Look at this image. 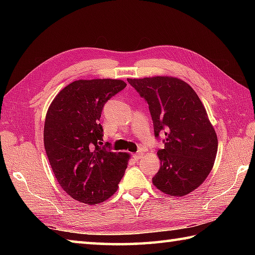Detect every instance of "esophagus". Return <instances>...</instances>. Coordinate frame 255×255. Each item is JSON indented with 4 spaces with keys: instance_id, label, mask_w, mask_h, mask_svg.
I'll return each instance as SVG.
<instances>
[{
    "instance_id": "esophagus-1",
    "label": "esophagus",
    "mask_w": 255,
    "mask_h": 255,
    "mask_svg": "<svg viewBox=\"0 0 255 255\" xmlns=\"http://www.w3.org/2000/svg\"><path fill=\"white\" fill-rule=\"evenodd\" d=\"M142 154H143L142 151H138V152H137L136 154H133V158L136 159V160H139V159L142 158Z\"/></svg>"
}]
</instances>
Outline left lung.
<instances>
[{"label":"left lung","instance_id":"left-lung-1","mask_svg":"<svg viewBox=\"0 0 255 255\" xmlns=\"http://www.w3.org/2000/svg\"><path fill=\"white\" fill-rule=\"evenodd\" d=\"M147 101L155 137L164 133V149L153 185L171 196H185L208 176L218 139L207 112L191 85L174 77L127 79Z\"/></svg>","mask_w":255,"mask_h":255}]
</instances>
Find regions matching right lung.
Listing matches in <instances>:
<instances>
[{"mask_svg":"<svg viewBox=\"0 0 255 255\" xmlns=\"http://www.w3.org/2000/svg\"><path fill=\"white\" fill-rule=\"evenodd\" d=\"M127 84L123 80H78L62 89L48 108L44 144L53 174L78 202L95 205L110 198L127 169L129 155L100 147L105 103Z\"/></svg>","mask_w":255,"mask_h":255,"instance_id":"right-lung-1","label":"right lung"}]
</instances>
